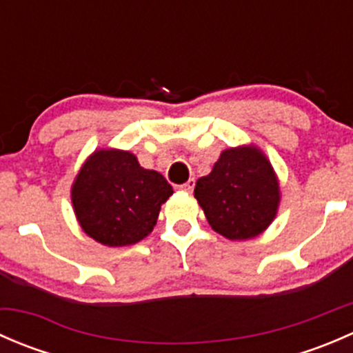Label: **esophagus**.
<instances>
[{
  "mask_svg": "<svg viewBox=\"0 0 353 353\" xmlns=\"http://www.w3.org/2000/svg\"><path fill=\"white\" fill-rule=\"evenodd\" d=\"M194 183H196V181H194L193 177H191V179L188 181V183H184L183 186H181V190H184V191H188V193H191V191L194 190Z\"/></svg>",
  "mask_w": 353,
  "mask_h": 353,
  "instance_id": "esophagus-1",
  "label": "esophagus"
}]
</instances>
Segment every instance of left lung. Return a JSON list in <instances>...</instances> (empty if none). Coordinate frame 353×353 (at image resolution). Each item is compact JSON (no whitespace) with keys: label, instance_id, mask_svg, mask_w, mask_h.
<instances>
[{"label":"left lung","instance_id":"left-lung-1","mask_svg":"<svg viewBox=\"0 0 353 353\" xmlns=\"http://www.w3.org/2000/svg\"><path fill=\"white\" fill-rule=\"evenodd\" d=\"M194 198L215 232L248 241L275 220L282 193L268 157L251 143L223 150L212 172L196 181Z\"/></svg>","mask_w":353,"mask_h":353}]
</instances>
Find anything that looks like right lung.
<instances>
[{"mask_svg": "<svg viewBox=\"0 0 353 353\" xmlns=\"http://www.w3.org/2000/svg\"><path fill=\"white\" fill-rule=\"evenodd\" d=\"M172 193L165 177L143 169L134 154L99 148L81 163L71 184V205L88 237L123 248L154 230L160 206Z\"/></svg>", "mask_w": 353, "mask_h": 353, "instance_id": "right-lung-1", "label": "right lung"}]
</instances>
